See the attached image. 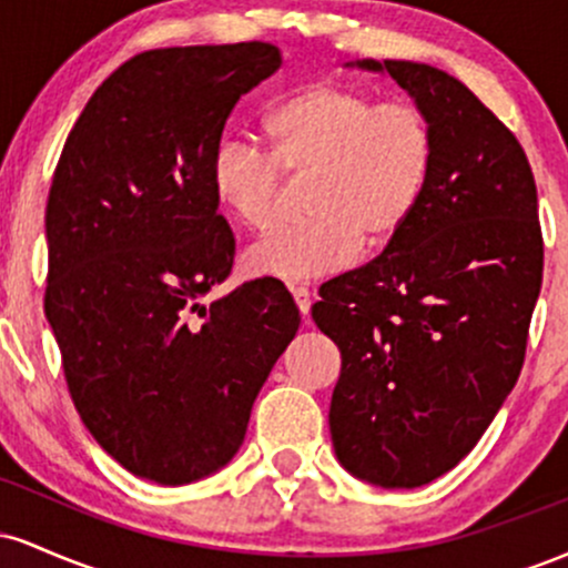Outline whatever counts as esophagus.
<instances>
[{"mask_svg":"<svg viewBox=\"0 0 568 568\" xmlns=\"http://www.w3.org/2000/svg\"><path fill=\"white\" fill-rule=\"evenodd\" d=\"M291 296L293 302H296L298 312H302V317L306 321L310 317V306H312V293L306 288H298V285H291Z\"/></svg>","mask_w":568,"mask_h":568,"instance_id":"esophagus-1","label":"esophagus"}]
</instances>
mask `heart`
I'll use <instances>...</instances> for the list:
<instances>
[{
	"label": "heart",
	"instance_id": "obj_1",
	"mask_svg": "<svg viewBox=\"0 0 568 568\" xmlns=\"http://www.w3.org/2000/svg\"><path fill=\"white\" fill-rule=\"evenodd\" d=\"M270 152L224 139L211 160L213 197L251 232L275 224L285 175H310L298 224L247 247L253 277L302 283L342 272L361 243L382 245L408 224L435 168V128L414 101H376L344 82H312L264 116Z\"/></svg>",
	"mask_w": 568,
	"mask_h": 568
}]
</instances>
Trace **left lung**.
<instances>
[{"label":"left lung","mask_w":568,"mask_h":568,"mask_svg":"<svg viewBox=\"0 0 568 568\" xmlns=\"http://www.w3.org/2000/svg\"><path fill=\"white\" fill-rule=\"evenodd\" d=\"M387 71L435 128L419 207L361 270L321 285L312 321L342 352L328 425L344 470L416 488L473 452L518 382L542 288L537 184L518 139L456 77Z\"/></svg>","instance_id":"obj_1"}]
</instances>
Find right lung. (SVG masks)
Returning a JSON list of instances; mask_svg holds the SVG:
<instances>
[{
	"label": "right lung",
	"mask_w": 568,
	"mask_h": 568,
	"mask_svg": "<svg viewBox=\"0 0 568 568\" xmlns=\"http://www.w3.org/2000/svg\"><path fill=\"white\" fill-rule=\"evenodd\" d=\"M280 63L266 42L146 50L103 80L58 160L44 315L84 427L154 484H192L237 454L302 323L272 277L200 304L234 262L213 152Z\"/></svg>",
	"instance_id": "add662e5"
}]
</instances>
